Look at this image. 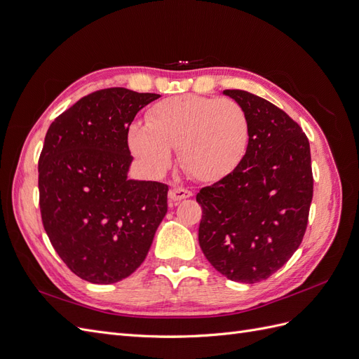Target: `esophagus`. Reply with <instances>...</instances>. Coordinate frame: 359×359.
Returning <instances> with one entry per match:
<instances>
[{"instance_id": "34e87169", "label": "esophagus", "mask_w": 359, "mask_h": 359, "mask_svg": "<svg viewBox=\"0 0 359 359\" xmlns=\"http://www.w3.org/2000/svg\"><path fill=\"white\" fill-rule=\"evenodd\" d=\"M191 196V191L184 189V187H180V186H173L170 190H169V201L172 203H178L184 199H189Z\"/></svg>"}]
</instances>
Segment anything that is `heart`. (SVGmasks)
<instances>
[{"label": "heart", "mask_w": 359, "mask_h": 359, "mask_svg": "<svg viewBox=\"0 0 359 359\" xmlns=\"http://www.w3.org/2000/svg\"><path fill=\"white\" fill-rule=\"evenodd\" d=\"M248 118L231 99L177 95L151 107L147 123H133L127 144L149 175L166 172L173 148L190 175L202 181L226 177L243 160L248 144Z\"/></svg>", "instance_id": "b5f03b06"}]
</instances>
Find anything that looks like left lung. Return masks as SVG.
Returning a JSON list of instances; mask_svg holds the SVG:
<instances>
[{"label":"left lung","instance_id":"8db88e82","mask_svg":"<svg viewBox=\"0 0 359 359\" xmlns=\"http://www.w3.org/2000/svg\"><path fill=\"white\" fill-rule=\"evenodd\" d=\"M248 118V145L229 175L203 187L199 244L208 262L232 281L268 278L297 252L313 199L307 136L262 97L224 90Z\"/></svg>","mask_w":359,"mask_h":359}]
</instances>
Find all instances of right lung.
Returning <instances> with one entry per match:
<instances>
[{"mask_svg": "<svg viewBox=\"0 0 359 359\" xmlns=\"http://www.w3.org/2000/svg\"><path fill=\"white\" fill-rule=\"evenodd\" d=\"M158 94L91 93L48 130L39 160L41 220L70 271L111 285L144 262L168 212L166 184L128 180L127 144L136 114Z\"/></svg>", "mask_w": 359, "mask_h": 359, "instance_id": "add662e5", "label": "right lung"}]
</instances>
